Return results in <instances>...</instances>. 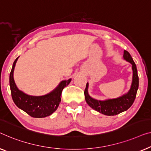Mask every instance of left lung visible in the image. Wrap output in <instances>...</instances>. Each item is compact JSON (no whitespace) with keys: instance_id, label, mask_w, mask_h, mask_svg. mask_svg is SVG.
Returning <instances> with one entry per match:
<instances>
[{"instance_id":"left-lung-1","label":"left lung","mask_w":151,"mask_h":151,"mask_svg":"<svg viewBox=\"0 0 151 151\" xmlns=\"http://www.w3.org/2000/svg\"><path fill=\"white\" fill-rule=\"evenodd\" d=\"M123 59L128 61L132 65V82L131 88L126 94H123L120 97L116 99H106L103 101L95 99L88 93L89 83H87L86 88L85 90L84 94L86 103L88 104L91 108L96 110L98 112L106 116H115L127 111L131 106L133 105V102L136 97L137 91L139 86V78L137 75V70L136 65L133 60L131 55L127 50H124Z\"/></svg>"}]
</instances>
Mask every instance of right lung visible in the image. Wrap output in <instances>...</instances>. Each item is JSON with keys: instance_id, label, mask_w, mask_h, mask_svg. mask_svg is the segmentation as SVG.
Returning <instances> with one entry per match:
<instances>
[{"instance_id": "1", "label": "right lung", "mask_w": 151, "mask_h": 151, "mask_svg": "<svg viewBox=\"0 0 151 151\" xmlns=\"http://www.w3.org/2000/svg\"><path fill=\"white\" fill-rule=\"evenodd\" d=\"M18 58L19 57H17L13 63L9 75L10 89L14 103L19 109L25 111L33 118H45L51 115L59 107L63 89L68 86L72 78L61 81L53 90L45 95H29L19 90L14 78V68Z\"/></svg>"}]
</instances>
